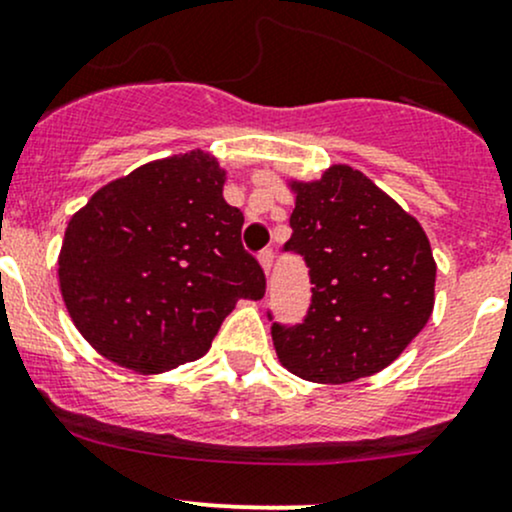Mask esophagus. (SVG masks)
I'll return each instance as SVG.
<instances>
[{"mask_svg":"<svg viewBox=\"0 0 512 512\" xmlns=\"http://www.w3.org/2000/svg\"><path fill=\"white\" fill-rule=\"evenodd\" d=\"M258 263H261V268L266 271V276H268V273H271V266H273V251L271 249L261 251V254H258Z\"/></svg>","mask_w":512,"mask_h":512,"instance_id":"esophagus-1","label":"esophagus"}]
</instances>
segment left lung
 Listing matches in <instances>:
<instances>
[{"instance_id":"8db88e82","label":"left lung","mask_w":512,"mask_h":512,"mask_svg":"<svg viewBox=\"0 0 512 512\" xmlns=\"http://www.w3.org/2000/svg\"><path fill=\"white\" fill-rule=\"evenodd\" d=\"M293 236L312 302L295 327L273 322L280 364L312 383H351L393 364L434 307L437 263L412 214L351 166L293 180ZM273 320V315H268Z\"/></svg>"}]
</instances>
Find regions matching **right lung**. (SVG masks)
Masks as SVG:
<instances>
[{
	"instance_id": "right-lung-1",
	"label": "right lung",
	"mask_w": 512,
	"mask_h": 512,
	"mask_svg": "<svg viewBox=\"0 0 512 512\" xmlns=\"http://www.w3.org/2000/svg\"><path fill=\"white\" fill-rule=\"evenodd\" d=\"M227 170L205 151L146 163L73 214L60 293L104 359L163 373L200 359L241 298L261 300L263 268L241 244L244 214L222 197Z\"/></svg>"
}]
</instances>
